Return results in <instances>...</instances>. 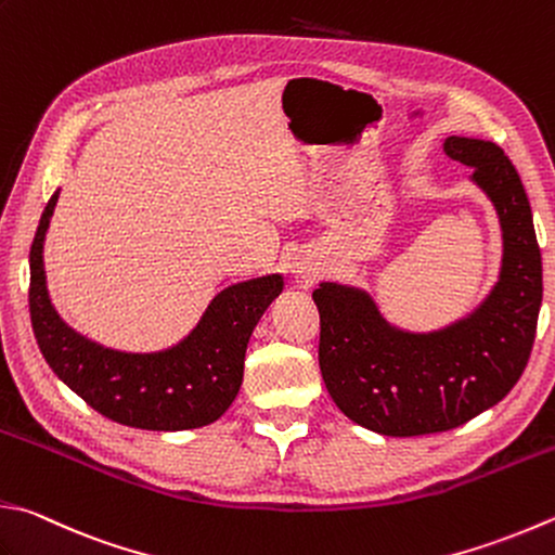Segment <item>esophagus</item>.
Returning <instances> with one entry per match:
<instances>
[{"label": "esophagus", "instance_id": "esophagus-1", "mask_svg": "<svg viewBox=\"0 0 555 555\" xmlns=\"http://www.w3.org/2000/svg\"><path fill=\"white\" fill-rule=\"evenodd\" d=\"M289 273L295 275V280L301 282L305 287H311L313 282L321 278V263L317 260V256L297 254L289 260Z\"/></svg>", "mask_w": 555, "mask_h": 555}]
</instances>
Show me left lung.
Returning <instances> with one entry per match:
<instances>
[{"mask_svg": "<svg viewBox=\"0 0 555 555\" xmlns=\"http://www.w3.org/2000/svg\"><path fill=\"white\" fill-rule=\"evenodd\" d=\"M449 159L498 215L503 256L495 285L447 326L408 331L367 289L321 282L319 364L331 399L352 423L389 437L452 430L500 403L527 367L541 309V250L519 173L493 142L447 138Z\"/></svg>", "mask_w": 555, "mask_h": 555, "instance_id": "1", "label": "left lung"}]
</instances>
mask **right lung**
<instances>
[{
  "label": "right lung",
  "instance_id": "obj_1",
  "mask_svg": "<svg viewBox=\"0 0 555 555\" xmlns=\"http://www.w3.org/2000/svg\"><path fill=\"white\" fill-rule=\"evenodd\" d=\"M60 191L40 215L30 246V323L46 362L93 411L140 430L179 433L219 421L244 382L248 338L280 297L282 275L236 282L210 299L203 317L169 348H106L67 326L52 305L43 246Z\"/></svg>",
  "mask_w": 555,
  "mask_h": 555
}]
</instances>
